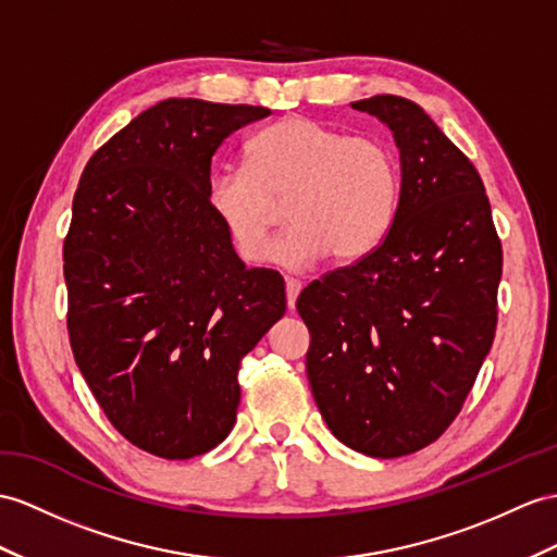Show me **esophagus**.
I'll list each match as a JSON object with an SVG mask.
<instances>
[{
  "mask_svg": "<svg viewBox=\"0 0 557 557\" xmlns=\"http://www.w3.org/2000/svg\"><path fill=\"white\" fill-rule=\"evenodd\" d=\"M302 290V283L297 278H286V302H288V309L293 311L295 309V302H297V295H300Z\"/></svg>",
  "mask_w": 557,
  "mask_h": 557,
  "instance_id": "1",
  "label": "esophagus"
}]
</instances>
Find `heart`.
<instances>
[{
    "label": "heart",
    "instance_id": "b5f03b06",
    "mask_svg": "<svg viewBox=\"0 0 557 557\" xmlns=\"http://www.w3.org/2000/svg\"><path fill=\"white\" fill-rule=\"evenodd\" d=\"M286 202L290 232L276 260L300 269L329 252L357 260L389 232L399 202V168L373 137H347L307 115H288L246 144V168L214 170L206 206L243 262L262 264Z\"/></svg>",
    "mask_w": 557,
    "mask_h": 557
}]
</instances>
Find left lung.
<instances>
[{
  "instance_id": "1",
  "label": "left lung",
  "mask_w": 557,
  "mask_h": 557,
  "mask_svg": "<svg viewBox=\"0 0 557 557\" xmlns=\"http://www.w3.org/2000/svg\"><path fill=\"white\" fill-rule=\"evenodd\" d=\"M392 129L401 160L381 246L297 297L311 343L307 377L333 435L373 458L440 440L496 333L504 252L472 162L418 103H351Z\"/></svg>"
}]
</instances>
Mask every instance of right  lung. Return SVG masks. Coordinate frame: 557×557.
Wrapping results in <instances>:
<instances>
[{"mask_svg": "<svg viewBox=\"0 0 557 557\" xmlns=\"http://www.w3.org/2000/svg\"><path fill=\"white\" fill-rule=\"evenodd\" d=\"M264 106L168 99L87 162L63 243L67 335L106 418L184 460L236 423L240 359L286 314L271 269H246L206 206L212 156Z\"/></svg>", "mask_w": 557, "mask_h": 557, "instance_id": "right-lung-1", "label": "right lung"}]
</instances>
